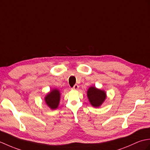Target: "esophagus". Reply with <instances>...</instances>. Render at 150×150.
<instances>
[{
	"mask_svg": "<svg viewBox=\"0 0 150 150\" xmlns=\"http://www.w3.org/2000/svg\"><path fill=\"white\" fill-rule=\"evenodd\" d=\"M79 88V86L78 85H75L74 86H73L72 89L73 90H75V91H76V90H78Z\"/></svg>",
	"mask_w": 150,
	"mask_h": 150,
	"instance_id": "34e87169",
	"label": "esophagus"
}]
</instances>
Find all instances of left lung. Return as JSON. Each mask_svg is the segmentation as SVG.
<instances>
[{"mask_svg": "<svg viewBox=\"0 0 150 150\" xmlns=\"http://www.w3.org/2000/svg\"><path fill=\"white\" fill-rule=\"evenodd\" d=\"M86 95L91 105L95 108L101 106L106 99V92L103 90L96 88V86H92L89 87L86 92Z\"/></svg>", "mask_w": 150, "mask_h": 150, "instance_id": "left-lung-1", "label": "left lung"}]
</instances>
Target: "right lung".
<instances>
[{"instance_id":"1","label":"right lung","mask_w":150,"mask_h":150,"mask_svg":"<svg viewBox=\"0 0 150 150\" xmlns=\"http://www.w3.org/2000/svg\"><path fill=\"white\" fill-rule=\"evenodd\" d=\"M61 94L57 88H53L48 92L45 96L44 100L49 108L51 110H55L58 107L60 101Z\"/></svg>"}]
</instances>
